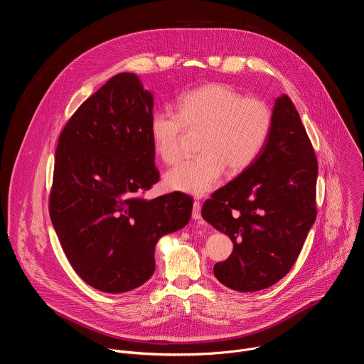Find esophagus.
Here are the masks:
<instances>
[{
	"label": "esophagus",
	"mask_w": 364,
	"mask_h": 364,
	"mask_svg": "<svg viewBox=\"0 0 364 364\" xmlns=\"http://www.w3.org/2000/svg\"><path fill=\"white\" fill-rule=\"evenodd\" d=\"M191 218L194 220H200L201 219V205L198 201H194L193 203V213H191Z\"/></svg>",
	"instance_id": "34e87169"
}]
</instances>
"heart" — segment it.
Here are the masks:
<instances>
[{"instance_id":"1","label":"heart","mask_w":364,"mask_h":364,"mask_svg":"<svg viewBox=\"0 0 364 364\" xmlns=\"http://www.w3.org/2000/svg\"><path fill=\"white\" fill-rule=\"evenodd\" d=\"M176 112L157 111L149 119L154 151L166 164L181 157L184 129L201 131L197 159L171 168L168 190L196 197L212 191L225 170L240 174L261 155L272 128V109L264 99L245 96L228 83H205L180 95Z\"/></svg>"}]
</instances>
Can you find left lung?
I'll return each instance as SVG.
<instances>
[{"label": "left lung", "instance_id": "1", "mask_svg": "<svg viewBox=\"0 0 364 364\" xmlns=\"http://www.w3.org/2000/svg\"><path fill=\"white\" fill-rule=\"evenodd\" d=\"M269 138L257 160L212 194L201 216L233 242L215 277L240 292L282 279L317 218L316 152L292 100H275Z\"/></svg>", "mask_w": 364, "mask_h": 364}]
</instances>
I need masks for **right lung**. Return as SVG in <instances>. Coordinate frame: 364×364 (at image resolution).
<instances>
[{
    "mask_svg": "<svg viewBox=\"0 0 364 364\" xmlns=\"http://www.w3.org/2000/svg\"><path fill=\"white\" fill-rule=\"evenodd\" d=\"M152 100L136 75H115L59 136L50 219L75 272L102 292L146 282L159 239L191 216L193 200L184 193L141 196L160 180L149 135Z\"/></svg>",
    "mask_w": 364,
    "mask_h": 364,
    "instance_id": "add662e5",
    "label": "right lung"
}]
</instances>
